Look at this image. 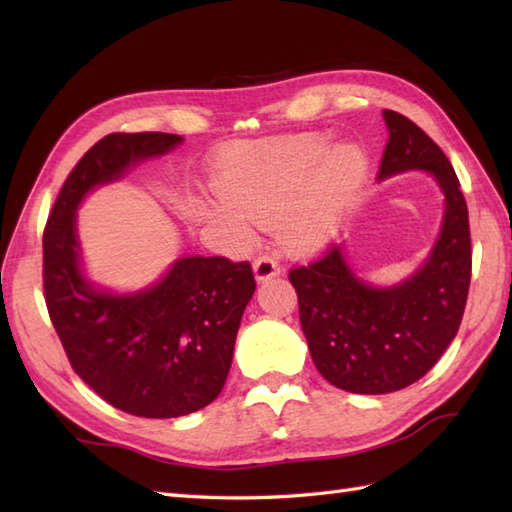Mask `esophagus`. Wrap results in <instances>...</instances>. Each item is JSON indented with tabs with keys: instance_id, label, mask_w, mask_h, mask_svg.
Here are the masks:
<instances>
[{
	"instance_id": "34e87169",
	"label": "esophagus",
	"mask_w": 512,
	"mask_h": 512,
	"mask_svg": "<svg viewBox=\"0 0 512 512\" xmlns=\"http://www.w3.org/2000/svg\"><path fill=\"white\" fill-rule=\"evenodd\" d=\"M253 273H255V279H257V281H266V279H270V277H277V275L281 273V268H279V264L275 262V257L262 255V257L255 259Z\"/></svg>"
}]
</instances>
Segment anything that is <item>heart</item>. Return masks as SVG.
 Returning <instances> with one entry per match:
<instances>
[{"label":"heart","mask_w":512,"mask_h":512,"mask_svg":"<svg viewBox=\"0 0 512 512\" xmlns=\"http://www.w3.org/2000/svg\"><path fill=\"white\" fill-rule=\"evenodd\" d=\"M367 169L361 147L332 149V140L321 134L255 143L217 173L222 198L209 204V215L239 242H246L255 222L279 220L281 244L299 255L314 253L339 231Z\"/></svg>","instance_id":"heart-1"}]
</instances>
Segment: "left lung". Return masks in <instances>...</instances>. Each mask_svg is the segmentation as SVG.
Instances as JSON below:
<instances>
[{
	"instance_id": "1",
	"label": "left lung",
	"mask_w": 512,
	"mask_h": 512,
	"mask_svg": "<svg viewBox=\"0 0 512 512\" xmlns=\"http://www.w3.org/2000/svg\"><path fill=\"white\" fill-rule=\"evenodd\" d=\"M389 143L378 180L424 171L444 195L440 235L420 268L372 286L347 264L343 246L290 270L299 319L319 374L352 394H389L416 383L460 330L471 284L469 209L449 158L398 112H383Z\"/></svg>"
}]
</instances>
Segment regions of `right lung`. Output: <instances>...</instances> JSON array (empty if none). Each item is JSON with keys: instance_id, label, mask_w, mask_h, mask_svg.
<instances>
[{"instance_id": "obj_1", "label": "right lung", "mask_w": 512, "mask_h": 512, "mask_svg": "<svg viewBox=\"0 0 512 512\" xmlns=\"http://www.w3.org/2000/svg\"><path fill=\"white\" fill-rule=\"evenodd\" d=\"M162 132L110 134L63 182L43 233V290L70 365L112 407L178 418L220 396L239 321L255 292L248 262L180 257L136 292L101 288L83 268L76 211L103 184L182 145Z\"/></svg>"}]
</instances>
